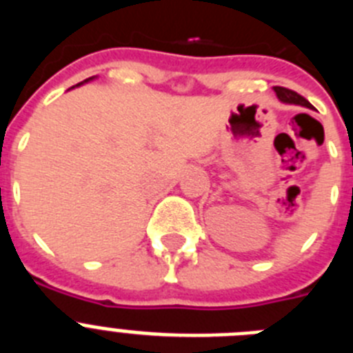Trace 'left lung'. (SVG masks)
Masks as SVG:
<instances>
[{
	"label": "left lung",
	"mask_w": 353,
	"mask_h": 353,
	"mask_svg": "<svg viewBox=\"0 0 353 353\" xmlns=\"http://www.w3.org/2000/svg\"><path fill=\"white\" fill-rule=\"evenodd\" d=\"M274 92L277 93V97L281 99L283 102H288V104H299V105H305V108H311V104L305 101L304 97L299 95L297 92H293V90L283 88V86H274Z\"/></svg>",
	"instance_id": "1"
}]
</instances>
